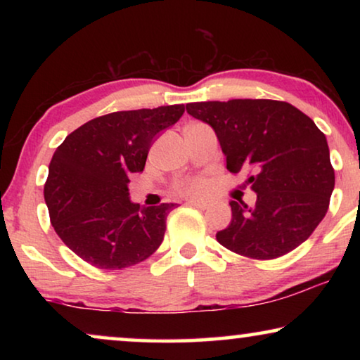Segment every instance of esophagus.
I'll list each match as a JSON object with an SVG mask.
<instances>
[{"instance_id": "esophagus-1", "label": "esophagus", "mask_w": 360, "mask_h": 360, "mask_svg": "<svg viewBox=\"0 0 360 360\" xmlns=\"http://www.w3.org/2000/svg\"><path fill=\"white\" fill-rule=\"evenodd\" d=\"M186 205L193 206V208H198V210H206L210 206L206 201H198V200H188L186 201Z\"/></svg>"}]
</instances>
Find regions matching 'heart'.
<instances>
[{"instance_id":"b5f03b06","label":"heart","mask_w":360,"mask_h":360,"mask_svg":"<svg viewBox=\"0 0 360 360\" xmlns=\"http://www.w3.org/2000/svg\"><path fill=\"white\" fill-rule=\"evenodd\" d=\"M208 180L203 179V176H198V179H191V180H186L184 184L179 185V191L180 193H185V195H191V196H198V195H203L206 190H208Z\"/></svg>"}]
</instances>
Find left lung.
<instances>
[{"label": "left lung", "mask_w": 360, "mask_h": 360, "mask_svg": "<svg viewBox=\"0 0 360 360\" xmlns=\"http://www.w3.org/2000/svg\"><path fill=\"white\" fill-rule=\"evenodd\" d=\"M213 127L231 174L249 172L257 201H231L233 219L216 239L249 259L269 260L304 243L326 214L334 169L326 136L298 108L275 100L188 103Z\"/></svg>", "instance_id": "left-lung-1"}]
</instances>
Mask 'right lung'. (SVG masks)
<instances>
[{"label": "right lung", "instance_id": "right-lung-1", "mask_svg": "<svg viewBox=\"0 0 360 360\" xmlns=\"http://www.w3.org/2000/svg\"><path fill=\"white\" fill-rule=\"evenodd\" d=\"M184 105L116 111L85 122L57 147L44 185L51 223L68 249L93 267L126 269L164 240L174 203L129 200L131 174L144 170L159 132L174 126Z\"/></svg>", "mask_w": 360, "mask_h": 360}]
</instances>
